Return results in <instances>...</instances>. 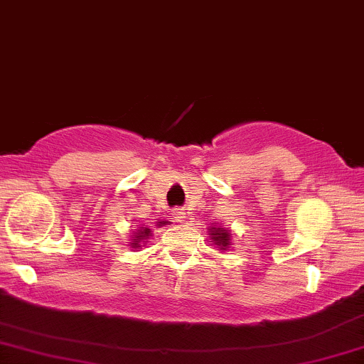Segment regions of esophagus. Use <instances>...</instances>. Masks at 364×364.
<instances>
[{
    "mask_svg": "<svg viewBox=\"0 0 364 364\" xmlns=\"http://www.w3.org/2000/svg\"><path fill=\"white\" fill-rule=\"evenodd\" d=\"M172 216H173V219L177 223H182V221H186V213H183L182 209H175L173 213H172Z\"/></svg>",
    "mask_w": 364,
    "mask_h": 364,
    "instance_id": "obj_1",
    "label": "esophagus"
}]
</instances>
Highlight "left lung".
I'll return each instance as SVG.
<instances>
[{
    "label": "left lung",
    "mask_w": 364,
    "mask_h": 364,
    "mask_svg": "<svg viewBox=\"0 0 364 364\" xmlns=\"http://www.w3.org/2000/svg\"><path fill=\"white\" fill-rule=\"evenodd\" d=\"M209 235H210V240H213V243L218 245L221 250H226L228 246H230L231 235L230 231L224 230V228H210Z\"/></svg>",
    "instance_id": "left-lung-1"
}]
</instances>
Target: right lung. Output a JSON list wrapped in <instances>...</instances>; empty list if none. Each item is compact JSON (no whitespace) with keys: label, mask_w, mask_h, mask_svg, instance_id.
Listing matches in <instances>:
<instances>
[{"label":"right lung","mask_w":364,"mask_h":364,"mask_svg":"<svg viewBox=\"0 0 364 364\" xmlns=\"http://www.w3.org/2000/svg\"><path fill=\"white\" fill-rule=\"evenodd\" d=\"M165 223H168V221H159V224H156V226H164ZM150 235H151V231L148 230V228H141V230H138L136 235H134V240L132 241V246H134V248H138L141 241L148 240V236H150Z\"/></svg>","instance_id":"1"}]
</instances>
